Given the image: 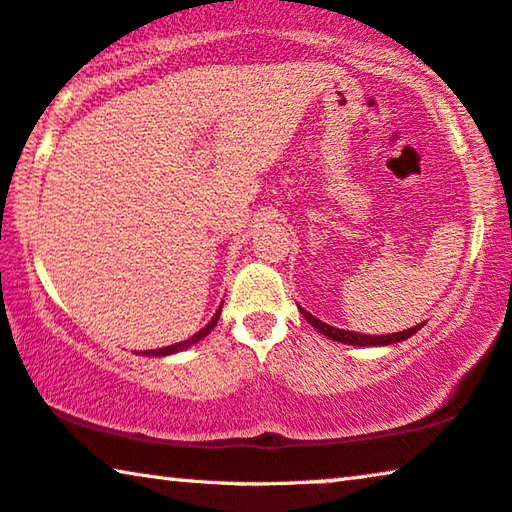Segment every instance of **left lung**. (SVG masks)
I'll return each mask as SVG.
<instances>
[{"label":"left lung","instance_id":"obj_1","mask_svg":"<svg viewBox=\"0 0 512 512\" xmlns=\"http://www.w3.org/2000/svg\"><path fill=\"white\" fill-rule=\"evenodd\" d=\"M302 316L307 318V321L314 325V328L318 332H323L325 337L328 339H335V342L339 344H353V346H385V344H395V342H404V339H409L411 335H416V332L422 328L425 323L416 325V328L411 330H404V332H392V335H360V332H348V330H339V328H332V325L318 321V318H314L309 314V311H305L300 307Z\"/></svg>","mask_w":512,"mask_h":512}]
</instances>
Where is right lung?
<instances>
[{"mask_svg": "<svg viewBox=\"0 0 512 512\" xmlns=\"http://www.w3.org/2000/svg\"><path fill=\"white\" fill-rule=\"evenodd\" d=\"M219 314H221V307H219L217 314H214L212 321L207 323L201 332H196L194 337H189L187 342H180V344H173V346H166V348H154V351H145V355H168V353H177V351H182V348H189L191 344L201 342V339H203L205 335H210V332L214 330V325H217V321H219Z\"/></svg>", "mask_w": 512, "mask_h": 512, "instance_id": "1", "label": "right lung"}]
</instances>
